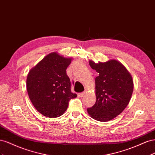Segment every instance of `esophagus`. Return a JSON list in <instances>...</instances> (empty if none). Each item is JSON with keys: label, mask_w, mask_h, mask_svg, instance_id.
Listing matches in <instances>:
<instances>
[{"label": "esophagus", "mask_w": 155, "mask_h": 155, "mask_svg": "<svg viewBox=\"0 0 155 155\" xmlns=\"http://www.w3.org/2000/svg\"><path fill=\"white\" fill-rule=\"evenodd\" d=\"M86 92H87V91H85V92H81V93L79 94V96H80L82 97H83L84 96H85V95L86 94Z\"/></svg>", "instance_id": "34e87169"}]
</instances>
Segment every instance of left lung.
Listing matches in <instances>:
<instances>
[{
  "label": "left lung",
  "instance_id": "8db88e82",
  "mask_svg": "<svg viewBox=\"0 0 155 155\" xmlns=\"http://www.w3.org/2000/svg\"><path fill=\"white\" fill-rule=\"evenodd\" d=\"M88 63L99 75L95 79L96 101L87 112L97 121H110L129 104L134 88L133 78L124 65L116 59L97 63L89 60Z\"/></svg>",
  "mask_w": 155,
  "mask_h": 155
}]
</instances>
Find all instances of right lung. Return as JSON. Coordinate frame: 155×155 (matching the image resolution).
<instances>
[{
    "mask_svg": "<svg viewBox=\"0 0 155 155\" xmlns=\"http://www.w3.org/2000/svg\"><path fill=\"white\" fill-rule=\"evenodd\" d=\"M72 59L54 51L46 55L28 74L26 89L30 101L36 110L46 117L57 118L63 115L70 100L77 97L71 92L72 83L67 74Z\"/></svg>",
    "mask_w": 155,
    "mask_h": 155,
    "instance_id": "add662e5",
    "label": "right lung"
}]
</instances>
